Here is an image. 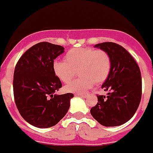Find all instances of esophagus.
<instances>
[{
  "mask_svg": "<svg viewBox=\"0 0 153 153\" xmlns=\"http://www.w3.org/2000/svg\"><path fill=\"white\" fill-rule=\"evenodd\" d=\"M76 96H81V97H83V98H85V97H86V95H85V94H82V93H77Z\"/></svg>",
  "mask_w": 153,
  "mask_h": 153,
  "instance_id": "34e87169",
  "label": "esophagus"
}]
</instances>
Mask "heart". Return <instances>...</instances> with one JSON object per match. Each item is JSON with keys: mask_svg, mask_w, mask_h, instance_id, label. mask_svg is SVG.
Segmentation results:
<instances>
[{"mask_svg": "<svg viewBox=\"0 0 153 153\" xmlns=\"http://www.w3.org/2000/svg\"><path fill=\"white\" fill-rule=\"evenodd\" d=\"M65 61L56 60L53 63L54 74L61 82L68 83L78 70L80 77L65 85L64 90L71 93H82L95 84H100L109 76L111 59L103 50L91 48H72L65 56Z\"/></svg>", "mask_w": 153, "mask_h": 153, "instance_id": "obj_1", "label": "heart"}]
</instances>
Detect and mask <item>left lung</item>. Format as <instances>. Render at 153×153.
<instances>
[{
    "instance_id": "left-lung-1",
    "label": "left lung",
    "mask_w": 153,
    "mask_h": 153,
    "mask_svg": "<svg viewBox=\"0 0 153 153\" xmlns=\"http://www.w3.org/2000/svg\"><path fill=\"white\" fill-rule=\"evenodd\" d=\"M109 54L111 70L101 88L107 96H97L98 103L91 109L93 118L105 127L120 126L137 111L142 97L140 69L134 58L119 44L105 42L95 45Z\"/></svg>"
}]
</instances>
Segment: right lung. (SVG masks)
Instances as JSON below:
<instances>
[{"label": "right lung", "instance_id": "obj_1", "mask_svg": "<svg viewBox=\"0 0 153 153\" xmlns=\"http://www.w3.org/2000/svg\"><path fill=\"white\" fill-rule=\"evenodd\" d=\"M64 48L42 42L23 54L15 68V102L23 119L37 128L56 125L68 113L71 93L56 95L62 82L54 74L53 63Z\"/></svg>", "mask_w": 153, "mask_h": 153}]
</instances>
